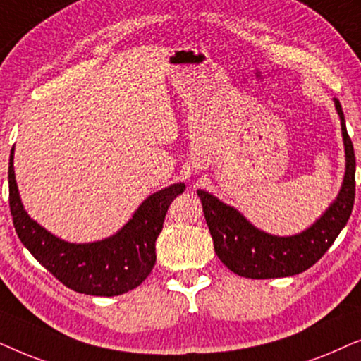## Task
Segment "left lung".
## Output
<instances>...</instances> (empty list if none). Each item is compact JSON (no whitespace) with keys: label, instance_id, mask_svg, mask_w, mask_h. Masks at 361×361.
Listing matches in <instances>:
<instances>
[{"label":"left lung","instance_id":"1","mask_svg":"<svg viewBox=\"0 0 361 361\" xmlns=\"http://www.w3.org/2000/svg\"><path fill=\"white\" fill-rule=\"evenodd\" d=\"M342 125L345 176L337 198L309 228L294 236H274L256 228L236 208L198 190L214 252L229 271L247 279L289 277L314 266L334 244L352 214L355 201V152L342 105L334 99Z\"/></svg>","mask_w":361,"mask_h":361}]
</instances>
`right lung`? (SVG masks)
<instances>
[{"instance_id": "right-lung-1", "label": "right lung", "mask_w": 361, "mask_h": 361, "mask_svg": "<svg viewBox=\"0 0 361 361\" xmlns=\"http://www.w3.org/2000/svg\"><path fill=\"white\" fill-rule=\"evenodd\" d=\"M14 147L9 155V209L18 238L36 261L79 294L114 297L142 284L157 261L155 243L168 206L185 191L175 183L148 196L112 236L94 243H69L54 236L26 213L14 176Z\"/></svg>"}]
</instances>
